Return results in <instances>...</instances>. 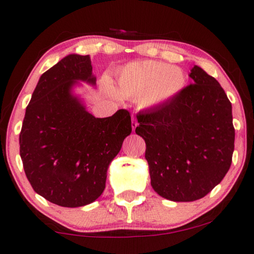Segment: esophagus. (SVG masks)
Wrapping results in <instances>:
<instances>
[{"instance_id":"1","label":"esophagus","mask_w":254,"mask_h":254,"mask_svg":"<svg viewBox=\"0 0 254 254\" xmlns=\"http://www.w3.org/2000/svg\"><path fill=\"white\" fill-rule=\"evenodd\" d=\"M136 126H137V120H136V118L133 116L131 117V128H133V130H135Z\"/></svg>"}]
</instances>
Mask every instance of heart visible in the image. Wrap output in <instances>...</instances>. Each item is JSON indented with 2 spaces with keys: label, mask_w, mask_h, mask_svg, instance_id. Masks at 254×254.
Segmentation results:
<instances>
[{
  "label": "heart",
  "mask_w": 254,
  "mask_h": 254,
  "mask_svg": "<svg viewBox=\"0 0 254 254\" xmlns=\"http://www.w3.org/2000/svg\"><path fill=\"white\" fill-rule=\"evenodd\" d=\"M186 85L182 68L165 62L147 60L131 62L118 72V93L127 98H137L143 107L162 105L175 98ZM105 88L112 95L116 90L109 81Z\"/></svg>",
  "instance_id": "1"
}]
</instances>
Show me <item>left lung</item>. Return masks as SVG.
<instances>
[{
	"mask_svg": "<svg viewBox=\"0 0 254 254\" xmlns=\"http://www.w3.org/2000/svg\"><path fill=\"white\" fill-rule=\"evenodd\" d=\"M192 83L164 105L138 113L151 186L177 202L206 196L227 175L235 149L231 103L216 79L197 65Z\"/></svg>",
	"mask_w": 254,
	"mask_h": 254,
	"instance_id": "8db88e82",
	"label": "left lung"
}]
</instances>
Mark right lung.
<instances>
[{"instance_id":"right-lung-1","label":"right lung","mask_w":254,"mask_h":254,"mask_svg":"<svg viewBox=\"0 0 254 254\" xmlns=\"http://www.w3.org/2000/svg\"><path fill=\"white\" fill-rule=\"evenodd\" d=\"M95 84L89 55L70 54L45 71L26 107L19 154L32 189L52 203L81 207L102 195L110 163L131 131L130 113L86 112L70 89Z\"/></svg>"}]
</instances>
